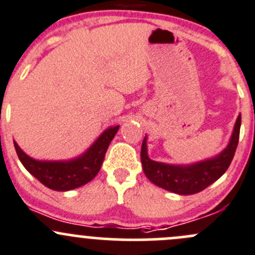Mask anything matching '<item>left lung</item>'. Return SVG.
<instances>
[{"label":"left lung","instance_id":"obj_1","mask_svg":"<svg viewBox=\"0 0 255 255\" xmlns=\"http://www.w3.org/2000/svg\"><path fill=\"white\" fill-rule=\"evenodd\" d=\"M241 113L236 120L232 134L223 150L211 158L190 164H169L155 161L148 155V135L145 134L140 150L143 171L149 181L177 195H194L217 181L230 166L238 145Z\"/></svg>","mask_w":255,"mask_h":255}]
</instances>
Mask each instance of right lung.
Returning a JSON list of instances; mask_svg holds the SVG:
<instances>
[{"instance_id": "obj_1", "label": "right lung", "mask_w": 255, "mask_h": 255, "mask_svg": "<svg viewBox=\"0 0 255 255\" xmlns=\"http://www.w3.org/2000/svg\"><path fill=\"white\" fill-rule=\"evenodd\" d=\"M120 126L106 128L84 153L68 160H39L25 154L16 140L17 155L27 171L44 186L55 191H70L91 181L99 174L110 143Z\"/></svg>"}]
</instances>
